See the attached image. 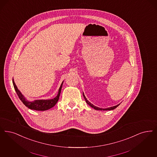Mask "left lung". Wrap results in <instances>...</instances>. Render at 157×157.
<instances>
[{
  "instance_id": "8db88e82",
  "label": "left lung",
  "mask_w": 157,
  "mask_h": 157,
  "mask_svg": "<svg viewBox=\"0 0 157 157\" xmlns=\"http://www.w3.org/2000/svg\"><path fill=\"white\" fill-rule=\"evenodd\" d=\"M83 98H84V99H85V100L86 101V102L87 103V104H88L89 106L90 107H92V108H94V109L95 110H113V109H116L117 107L119 106L120 104L119 105H116V106H114L113 107H109V108H106V109H101V108H99V107H98L95 106H94L93 104H92L91 103H90L89 101L87 100V99L86 98V97L85 96V95L83 94Z\"/></svg>"
}]
</instances>
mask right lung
<instances>
[{"instance_id":"add662e5","label":"right lung","mask_w":157,"mask_h":157,"mask_svg":"<svg viewBox=\"0 0 157 157\" xmlns=\"http://www.w3.org/2000/svg\"><path fill=\"white\" fill-rule=\"evenodd\" d=\"M63 82L60 88L59 89L58 94L55 98L52 99H48V100H36L33 101H27L25 99V97L21 94V93L17 89V87L16 86L14 82L13 81V84L14 88V89H15L17 94L18 95L20 101H21L25 106L27 107L28 108L32 109V110H39V111H44V110H48L56 105L57 101H58L59 98L61 89L63 86Z\"/></svg>"}]
</instances>
